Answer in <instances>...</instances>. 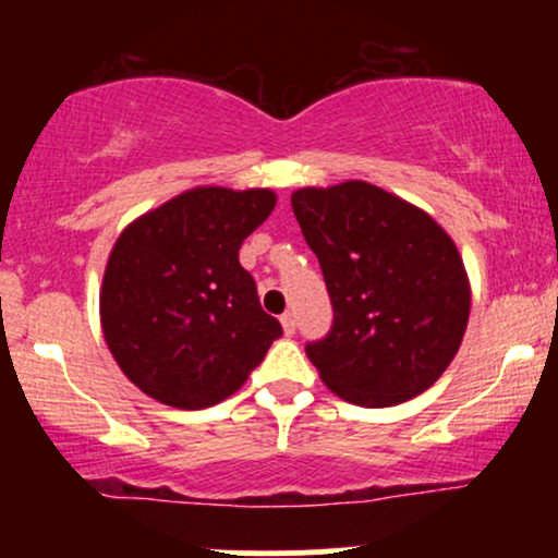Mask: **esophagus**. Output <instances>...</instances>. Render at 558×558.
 Listing matches in <instances>:
<instances>
[{
    "label": "esophagus",
    "instance_id": "1",
    "mask_svg": "<svg viewBox=\"0 0 558 558\" xmlns=\"http://www.w3.org/2000/svg\"><path fill=\"white\" fill-rule=\"evenodd\" d=\"M280 325H283L286 336H293V332H296V319H293L291 312H286V315L280 317Z\"/></svg>",
    "mask_w": 558,
    "mask_h": 558
}]
</instances>
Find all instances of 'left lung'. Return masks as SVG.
<instances>
[{
    "mask_svg": "<svg viewBox=\"0 0 558 558\" xmlns=\"http://www.w3.org/2000/svg\"><path fill=\"white\" fill-rule=\"evenodd\" d=\"M291 207L332 301L330 332L306 345L325 386L369 409L430 388L462 345L472 304L451 235L364 181L306 185Z\"/></svg>",
    "mask_w": 558,
    "mask_h": 558,
    "instance_id": "obj_1",
    "label": "left lung"
}]
</instances>
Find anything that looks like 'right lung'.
Returning a JSON list of instances; mask_svg holds the SVG:
<instances>
[{
    "label": "right lung",
    "instance_id": "right-lung-1",
    "mask_svg": "<svg viewBox=\"0 0 558 558\" xmlns=\"http://www.w3.org/2000/svg\"><path fill=\"white\" fill-rule=\"evenodd\" d=\"M275 191L198 185L136 217L99 291L107 349L133 386L175 409L226 401L265 360L280 323L259 306L239 248Z\"/></svg>",
    "mask_w": 558,
    "mask_h": 558
}]
</instances>
